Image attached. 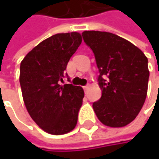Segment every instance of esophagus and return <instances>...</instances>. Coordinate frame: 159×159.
<instances>
[{
    "instance_id": "1",
    "label": "esophagus",
    "mask_w": 159,
    "mask_h": 159,
    "mask_svg": "<svg viewBox=\"0 0 159 159\" xmlns=\"http://www.w3.org/2000/svg\"><path fill=\"white\" fill-rule=\"evenodd\" d=\"M89 85H87V86H84V87H83L84 90H87V89H89Z\"/></svg>"
}]
</instances>
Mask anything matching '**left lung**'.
<instances>
[{"mask_svg": "<svg viewBox=\"0 0 159 159\" xmlns=\"http://www.w3.org/2000/svg\"><path fill=\"white\" fill-rule=\"evenodd\" d=\"M99 70L101 98L93 109L103 125L122 127L131 123L143 106L150 71L148 58L130 41L99 31L82 33Z\"/></svg>", "mask_w": 159, "mask_h": 159, "instance_id": "obj_1", "label": "left lung"}]
</instances>
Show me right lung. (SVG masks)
Returning <instances> with one entry per match:
<instances>
[{
	"instance_id": "add662e5",
	"label": "right lung",
	"mask_w": 159,
	"mask_h": 159,
	"mask_svg": "<svg viewBox=\"0 0 159 159\" xmlns=\"http://www.w3.org/2000/svg\"><path fill=\"white\" fill-rule=\"evenodd\" d=\"M81 41L76 32L55 34L34 48L20 64L19 81L27 111L48 134H64L77 125L83 89L60 82L67 76V64Z\"/></svg>"
}]
</instances>
